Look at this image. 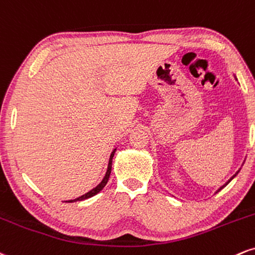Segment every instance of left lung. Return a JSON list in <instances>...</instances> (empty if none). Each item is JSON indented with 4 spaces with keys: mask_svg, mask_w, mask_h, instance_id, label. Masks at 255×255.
Instances as JSON below:
<instances>
[{
    "mask_svg": "<svg viewBox=\"0 0 255 255\" xmlns=\"http://www.w3.org/2000/svg\"><path fill=\"white\" fill-rule=\"evenodd\" d=\"M238 173H239V170H238V172H236V173H235V175H233V176H232V178H230V179H229V180H228V181H227V182H226V184H224V185H223V186H222V187H220V188H218V191H221V190H222V188H223L224 186H227V185H228V184H229V182H230V181H232V180H233V179H234V178H235V176H236V174H238ZM218 191H217V192H218Z\"/></svg>",
    "mask_w": 255,
    "mask_h": 255,
    "instance_id": "obj_1",
    "label": "left lung"
}]
</instances>
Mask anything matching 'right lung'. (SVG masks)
<instances>
[{
	"label": "right lung",
	"instance_id": "add662e5",
	"mask_svg": "<svg viewBox=\"0 0 255 255\" xmlns=\"http://www.w3.org/2000/svg\"><path fill=\"white\" fill-rule=\"evenodd\" d=\"M115 152H116V149H115V150L112 151V154H111V156H110V161H109V167H107V172H106V174H105V176H104L103 181H101L100 184H99L97 187H94V188H93V190L89 191V192H87L86 194H83V196L79 197V198L73 199V200H68L69 203H73V202H80V200H85V199L91 198V197L95 196V194L100 192V191L103 190V188H104L105 186H106L107 181H109L110 174H111V169H112V158H113V156H115Z\"/></svg>",
	"mask_w": 255,
	"mask_h": 255
}]
</instances>
